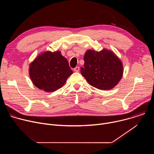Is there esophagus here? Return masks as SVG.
Returning <instances> with one entry per match:
<instances>
[{
  "label": "esophagus",
  "mask_w": 154,
  "mask_h": 154,
  "mask_svg": "<svg viewBox=\"0 0 154 154\" xmlns=\"http://www.w3.org/2000/svg\"><path fill=\"white\" fill-rule=\"evenodd\" d=\"M79 69H80V68H79V66H77V67H75V68L74 69V70L75 72H79Z\"/></svg>",
  "instance_id": "1"
}]
</instances>
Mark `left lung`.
Here are the masks:
<instances>
[{"instance_id": "8db88e82", "label": "left lung", "mask_w": 154, "mask_h": 154, "mask_svg": "<svg viewBox=\"0 0 154 154\" xmlns=\"http://www.w3.org/2000/svg\"><path fill=\"white\" fill-rule=\"evenodd\" d=\"M84 61V68L80 69L82 75L90 85L99 90L113 88L122 78V64L111 51L88 50L85 54Z\"/></svg>"}]
</instances>
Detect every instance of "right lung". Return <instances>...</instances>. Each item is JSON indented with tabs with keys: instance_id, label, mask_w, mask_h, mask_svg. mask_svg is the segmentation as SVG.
<instances>
[{
	"instance_id": "1",
	"label": "right lung",
	"mask_w": 154,
	"mask_h": 154,
	"mask_svg": "<svg viewBox=\"0 0 154 154\" xmlns=\"http://www.w3.org/2000/svg\"><path fill=\"white\" fill-rule=\"evenodd\" d=\"M72 73L67 59L59 51L40 54L30 64L29 69L33 84L47 92L60 88Z\"/></svg>"
}]
</instances>
